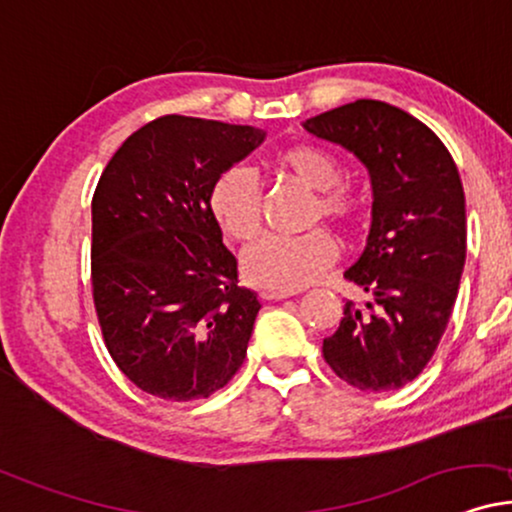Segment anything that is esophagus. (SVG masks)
<instances>
[{
  "instance_id": "esophagus-1",
  "label": "esophagus",
  "mask_w": 512,
  "mask_h": 512,
  "mask_svg": "<svg viewBox=\"0 0 512 512\" xmlns=\"http://www.w3.org/2000/svg\"><path fill=\"white\" fill-rule=\"evenodd\" d=\"M296 292H277V289H266V292H261V296L266 301H280V299H287V296H294Z\"/></svg>"
}]
</instances>
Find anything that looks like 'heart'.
Listing matches in <instances>:
<instances>
[{
    "label": "heart",
    "mask_w": 512,
    "mask_h": 512,
    "mask_svg": "<svg viewBox=\"0 0 512 512\" xmlns=\"http://www.w3.org/2000/svg\"><path fill=\"white\" fill-rule=\"evenodd\" d=\"M275 166L318 197L313 204V220L327 218L349 230L361 218L363 204L358 194L339 185L344 170L325 149L313 144H294L275 156ZM208 211L220 230L235 242H251L261 232V192L249 168H227L213 182L208 194ZM337 256V244L325 230H308L296 237L270 235L244 254V275L263 289L294 292L318 280L320 273Z\"/></svg>",
    "instance_id": "obj_1"
}]
</instances>
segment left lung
<instances>
[{
	"instance_id": "8db88e82",
	"label": "left lung",
	"mask_w": 512,
	"mask_h": 512,
	"mask_svg": "<svg viewBox=\"0 0 512 512\" xmlns=\"http://www.w3.org/2000/svg\"><path fill=\"white\" fill-rule=\"evenodd\" d=\"M304 130L356 156L372 187L368 242L344 273L368 299L346 301L323 356L351 387L401 389L430 363L456 304L468 244L458 168L425 123L375 99L308 118Z\"/></svg>"
}]
</instances>
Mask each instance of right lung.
Segmentation results:
<instances>
[{
    "label": "right lung",
    "mask_w": 512,
    "mask_h": 512,
    "mask_svg": "<svg viewBox=\"0 0 512 512\" xmlns=\"http://www.w3.org/2000/svg\"><path fill=\"white\" fill-rule=\"evenodd\" d=\"M266 130L163 116L113 154L92 199V287L106 349L166 401L206 399L244 363L256 294L211 211L213 182Z\"/></svg>",
    "instance_id": "add662e5"
}]
</instances>
